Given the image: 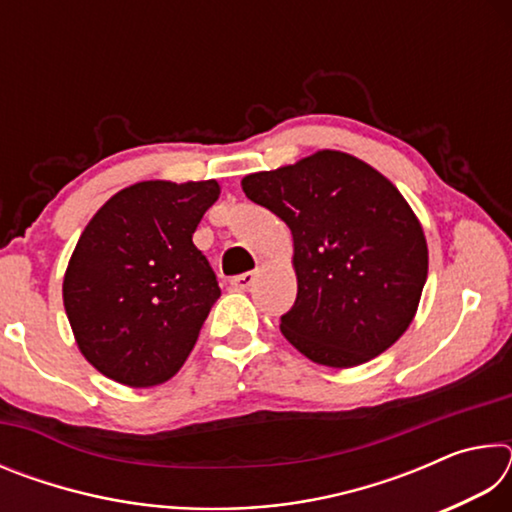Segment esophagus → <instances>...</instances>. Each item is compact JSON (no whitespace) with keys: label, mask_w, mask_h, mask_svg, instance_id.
Returning <instances> with one entry per match:
<instances>
[{"label":"esophagus","mask_w":512,"mask_h":512,"mask_svg":"<svg viewBox=\"0 0 512 512\" xmlns=\"http://www.w3.org/2000/svg\"><path fill=\"white\" fill-rule=\"evenodd\" d=\"M257 282V273H241L237 277H232V287H235L237 291H248L253 284Z\"/></svg>","instance_id":"obj_1"}]
</instances>
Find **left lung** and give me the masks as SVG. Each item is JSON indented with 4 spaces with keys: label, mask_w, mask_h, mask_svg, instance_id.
I'll list each match as a JSON object with an SVG mask.
<instances>
[{
    "label": "left lung",
    "mask_w": 512,
    "mask_h": 512,
    "mask_svg": "<svg viewBox=\"0 0 512 512\" xmlns=\"http://www.w3.org/2000/svg\"><path fill=\"white\" fill-rule=\"evenodd\" d=\"M241 189L291 230L298 296L280 329L293 348L320 366L354 368L409 329L429 250L391 180L350 153L323 149L250 173Z\"/></svg>",
    "instance_id": "left-lung-1"
}]
</instances>
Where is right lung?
<instances>
[{
	"instance_id": "right-lung-1",
	"label": "right lung",
	"mask_w": 512,
	"mask_h": 512,
	"mask_svg": "<svg viewBox=\"0 0 512 512\" xmlns=\"http://www.w3.org/2000/svg\"><path fill=\"white\" fill-rule=\"evenodd\" d=\"M219 194L216 180H144L108 198L85 225L63 305L76 345L101 375L151 388L183 368L221 296L192 241Z\"/></svg>"
}]
</instances>
